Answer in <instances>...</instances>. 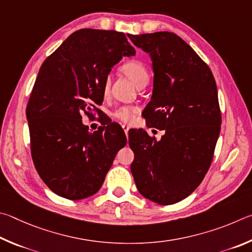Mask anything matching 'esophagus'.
Returning <instances> with one entry per match:
<instances>
[{
    "label": "esophagus",
    "instance_id": "1",
    "mask_svg": "<svg viewBox=\"0 0 252 252\" xmlns=\"http://www.w3.org/2000/svg\"><path fill=\"white\" fill-rule=\"evenodd\" d=\"M122 127H123V129H124V131H125V134H126V136H128V130H129V127H128V126H127V125H123Z\"/></svg>",
    "mask_w": 252,
    "mask_h": 252
}]
</instances>
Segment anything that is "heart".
Returning a JSON list of instances; mask_svg holds the SVG:
<instances>
[{
	"label": "heart",
	"mask_w": 252,
	"mask_h": 252,
	"mask_svg": "<svg viewBox=\"0 0 252 252\" xmlns=\"http://www.w3.org/2000/svg\"><path fill=\"white\" fill-rule=\"evenodd\" d=\"M122 72L127 75L131 81H133L136 85L139 86L142 84H145L148 82L149 79V73L148 69L143 62L138 60H130L127 61L121 66ZM109 88V81L108 78H106L103 84V93L104 95H107ZM139 108L137 106H121L113 113L114 117L119 119L124 123H130L133 122L136 115L138 114Z\"/></svg>",
	"instance_id": "obj_1"
}]
</instances>
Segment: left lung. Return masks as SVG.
I'll use <instances>...</instances> for the list:
<instances>
[{"mask_svg": "<svg viewBox=\"0 0 252 252\" xmlns=\"http://www.w3.org/2000/svg\"><path fill=\"white\" fill-rule=\"evenodd\" d=\"M128 37L153 61V96L144 118L165 130L160 140L143 129L128 131L130 170L145 198L173 205L199 186L213 161L221 125L217 85L209 66L175 33Z\"/></svg>", "mask_w": 252, "mask_h": 252, "instance_id": "8db88e82", "label": "left lung"}]
</instances>
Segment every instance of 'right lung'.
I'll return each mask as SVG.
<instances>
[{"instance_id":"add662e5","label":"right lung","mask_w":252,"mask_h":252,"mask_svg":"<svg viewBox=\"0 0 252 252\" xmlns=\"http://www.w3.org/2000/svg\"><path fill=\"white\" fill-rule=\"evenodd\" d=\"M126 35L116 31L78 30L44 61L31 93V154L39 177L53 192L69 200L99 190L117 152L127 143L117 123L96 131L82 122L99 115L103 84L123 56L135 55Z\"/></svg>"}]
</instances>
